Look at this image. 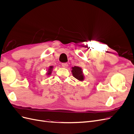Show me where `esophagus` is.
I'll return each instance as SVG.
<instances>
[{
  "label": "esophagus",
  "mask_w": 134,
  "mask_h": 134,
  "mask_svg": "<svg viewBox=\"0 0 134 134\" xmlns=\"http://www.w3.org/2000/svg\"><path fill=\"white\" fill-rule=\"evenodd\" d=\"M62 66H63V68H67V67L68 66V63H62Z\"/></svg>",
  "instance_id": "1"
}]
</instances>
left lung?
<instances>
[{"instance_id": "obj_1", "label": "left lung", "mask_w": 134, "mask_h": 134, "mask_svg": "<svg viewBox=\"0 0 134 134\" xmlns=\"http://www.w3.org/2000/svg\"><path fill=\"white\" fill-rule=\"evenodd\" d=\"M72 74L74 78L80 81H83L84 80V75L83 74V71L82 68L79 66L72 67Z\"/></svg>"}]
</instances>
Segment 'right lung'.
<instances>
[{"instance_id": "right-lung-1", "label": "right lung", "mask_w": 134, "mask_h": 134, "mask_svg": "<svg viewBox=\"0 0 134 134\" xmlns=\"http://www.w3.org/2000/svg\"><path fill=\"white\" fill-rule=\"evenodd\" d=\"M52 68H53V66H50L49 69H48V70L47 75H50V74H51V71H52Z\"/></svg>"}]
</instances>
